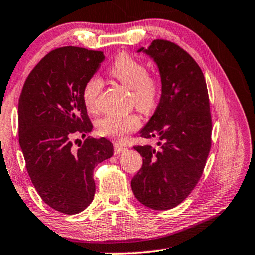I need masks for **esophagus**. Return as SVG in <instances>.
<instances>
[{
	"label": "esophagus",
	"mask_w": 255,
	"mask_h": 255,
	"mask_svg": "<svg viewBox=\"0 0 255 255\" xmlns=\"http://www.w3.org/2000/svg\"><path fill=\"white\" fill-rule=\"evenodd\" d=\"M123 151H125L124 146L120 145L119 143H114V153H116V155H120Z\"/></svg>",
	"instance_id": "esophagus-1"
}]
</instances>
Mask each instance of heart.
<instances>
[{
    "instance_id": "b5f03b06",
    "label": "heart",
    "mask_w": 255,
    "mask_h": 255,
    "mask_svg": "<svg viewBox=\"0 0 255 255\" xmlns=\"http://www.w3.org/2000/svg\"><path fill=\"white\" fill-rule=\"evenodd\" d=\"M110 75L130 89L134 104L143 112H151L158 105L160 98V82L153 75L148 74L144 64L134 57L123 53L113 61L110 68ZM102 78L93 75L85 82L82 90V99L89 111H96L98 107V97L102 91ZM141 126L138 114L110 113L103 117L97 124L98 132L107 137L124 138L129 132Z\"/></svg>"
}]
</instances>
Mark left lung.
Listing matches in <instances>:
<instances>
[{
  "label": "left lung",
  "mask_w": 255,
  "mask_h": 255,
  "mask_svg": "<svg viewBox=\"0 0 255 255\" xmlns=\"http://www.w3.org/2000/svg\"><path fill=\"white\" fill-rule=\"evenodd\" d=\"M137 52L158 67L162 96L139 131L144 138H158V148L134 146L143 165L131 189L145 207L167 210L187 198L202 175L211 146L209 97L199 64L178 45L157 39Z\"/></svg>",
  "instance_id": "1"
}]
</instances>
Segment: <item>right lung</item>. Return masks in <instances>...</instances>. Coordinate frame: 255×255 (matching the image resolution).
Listing matches in <instances>:
<instances>
[{
  "label": "right lung",
  "mask_w": 255,
  "mask_h": 255,
  "mask_svg": "<svg viewBox=\"0 0 255 255\" xmlns=\"http://www.w3.org/2000/svg\"><path fill=\"white\" fill-rule=\"evenodd\" d=\"M104 59L98 51L56 48L33 68L19 97V145L27 173L42 201L63 214H78L92 202L93 168L113 155L105 137L89 136L78 149L72 142L92 130L82 90Z\"/></svg>",
  "instance_id": "add662e5"
}]
</instances>
